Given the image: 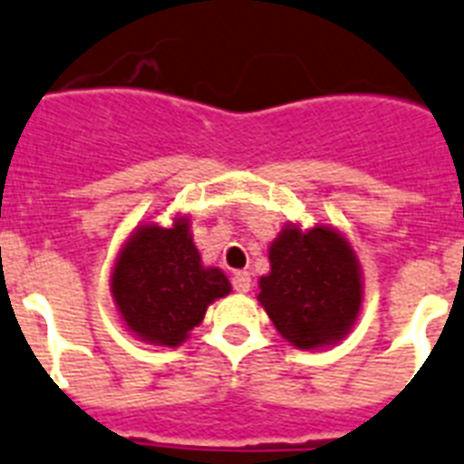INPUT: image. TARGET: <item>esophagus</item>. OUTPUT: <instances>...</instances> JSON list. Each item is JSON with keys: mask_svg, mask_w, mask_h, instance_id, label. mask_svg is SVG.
<instances>
[{"mask_svg": "<svg viewBox=\"0 0 464 464\" xmlns=\"http://www.w3.org/2000/svg\"><path fill=\"white\" fill-rule=\"evenodd\" d=\"M232 286H235L237 293H248L251 291V275L246 270L235 272L232 275Z\"/></svg>", "mask_w": 464, "mask_h": 464, "instance_id": "34e87169", "label": "esophagus"}]
</instances>
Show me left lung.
Masks as SVG:
<instances>
[{"instance_id":"obj_1","label":"left lung","mask_w":464,"mask_h":464,"mask_svg":"<svg viewBox=\"0 0 464 464\" xmlns=\"http://www.w3.org/2000/svg\"><path fill=\"white\" fill-rule=\"evenodd\" d=\"M258 288V303L279 335L298 350L340 343L354 328L363 300L356 253L328 225H284L270 244V272Z\"/></svg>"}]
</instances>
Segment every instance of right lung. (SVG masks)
<instances>
[{"mask_svg": "<svg viewBox=\"0 0 464 464\" xmlns=\"http://www.w3.org/2000/svg\"><path fill=\"white\" fill-rule=\"evenodd\" d=\"M110 291L126 331L150 345L178 347L232 286L223 270L201 263L189 218L176 216L169 227L142 223L130 232L114 260Z\"/></svg>", "mask_w": 464, "mask_h": 464, "instance_id": "obj_1", "label": "right lung"}]
</instances>
